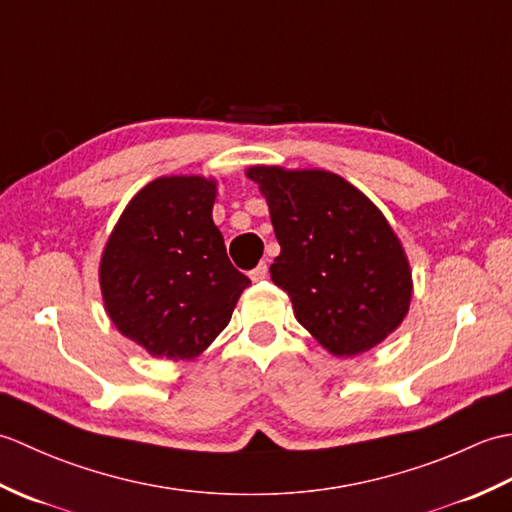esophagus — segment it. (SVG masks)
I'll use <instances>...</instances> for the list:
<instances>
[{"mask_svg":"<svg viewBox=\"0 0 512 512\" xmlns=\"http://www.w3.org/2000/svg\"><path fill=\"white\" fill-rule=\"evenodd\" d=\"M266 275H268V266H266V262L259 264L255 270H250V279H253V281H264V279H266Z\"/></svg>","mask_w":512,"mask_h":512,"instance_id":"obj_1","label":"esophagus"}]
</instances>
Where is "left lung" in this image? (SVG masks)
<instances>
[{
	"instance_id": "left-lung-1",
	"label": "left lung",
	"mask_w": 512,
	"mask_h": 512,
	"mask_svg": "<svg viewBox=\"0 0 512 512\" xmlns=\"http://www.w3.org/2000/svg\"><path fill=\"white\" fill-rule=\"evenodd\" d=\"M268 202L279 257L270 277L297 321L334 356L383 343L407 317L411 266L394 228L354 184L325 169H246Z\"/></svg>"
}]
</instances>
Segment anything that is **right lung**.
I'll list each match as a JSON object with an SVG mask.
<instances>
[{"label": "right lung", "mask_w": 512, "mask_h": 512, "mask_svg": "<svg viewBox=\"0 0 512 512\" xmlns=\"http://www.w3.org/2000/svg\"><path fill=\"white\" fill-rule=\"evenodd\" d=\"M215 198V178L151 180L129 200L103 248L107 317L154 358L204 354L250 284L226 255L213 222Z\"/></svg>", "instance_id": "1"}]
</instances>
